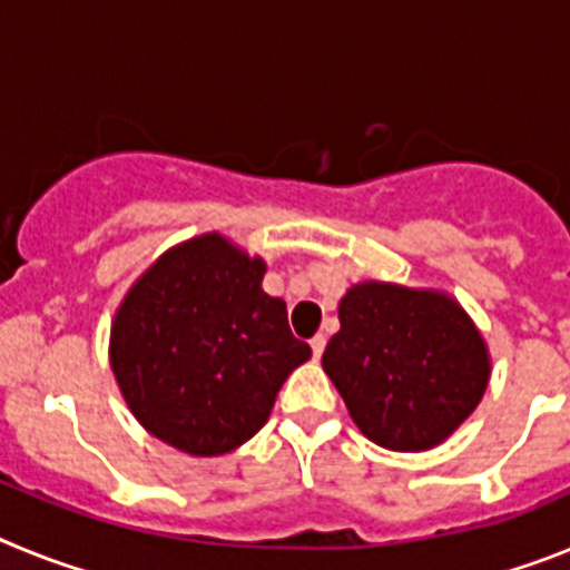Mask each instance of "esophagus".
I'll return each mask as SVG.
<instances>
[{
  "mask_svg": "<svg viewBox=\"0 0 570 570\" xmlns=\"http://www.w3.org/2000/svg\"><path fill=\"white\" fill-rule=\"evenodd\" d=\"M311 351H314V360H320L322 351H325V336L316 334L314 340H311Z\"/></svg>",
  "mask_w": 570,
  "mask_h": 570,
  "instance_id": "34e87169",
  "label": "esophagus"
}]
</instances>
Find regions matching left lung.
Listing matches in <instances>:
<instances>
[{
	"label": "left lung",
	"mask_w": 570,
	"mask_h": 570,
	"mask_svg": "<svg viewBox=\"0 0 570 570\" xmlns=\"http://www.w3.org/2000/svg\"><path fill=\"white\" fill-rule=\"evenodd\" d=\"M322 367L367 440L428 451L480 405L491 354L451 294L367 279L340 299V331Z\"/></svg>",
	"instance_id": "1"
}]
</instances>
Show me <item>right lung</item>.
Wrapping results in <instances>:
<instances>
[{
  "instance_id": "right-lung-1",
  "label": "right lung",
  "mask_w": 570,
  "mask_h": 570,
  "mask_svg": "<svg viewBox=\"0 0 570 570\" xmlns=\"http://www.w3.org/2000/svg\"><path fill=\"white\" fill-rule=\"evenodd\" d=\"M265 259L228 236L185 239L134 282L110 325V367L150 436L190 456L228 454L271 416L311 360L288 308L262 291Z\"/></svg>"
}]
</instances>
